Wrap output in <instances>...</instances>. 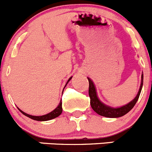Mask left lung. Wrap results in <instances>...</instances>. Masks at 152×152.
Returning a JSON list of instances; mask_svg holds the SVG:
<instances>
[{"instance_id":"1","label":"left lung","mask_w":152,"mask_h":152,"mask_svg":"<svg viewBox=\"0 0 152 152\" xmlns=\"http://www.w3.org/2000/svg\"><path fill=\"white\" fill-rule=\"evenodd\" d=\"M87 79L89 80V95L90 97V105L92 109L100 116L108 118H117L127 114L138 101L140 92H141L142 87H143V75L142 74L141 76V84H140L139 91H138L136 97L127 104L122 105L121 107H117V108H114V107L109 106V105H107L102 103L97 97L96 89H95L93 81L89 78H87Z\"/></svg>"}]
</instances>
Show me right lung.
Instances as JSON below:
<instances>
[{"mask_svg":"<svg viewBox=\"0 0 152 152\" xmlns=\"http://www.w3.org/2000/svg\"><path fill=\"white\" fill-rule=\"evenodd\" d=\"M72 76L71 78H70L69 79H68V81H67L66 84H65V87H66L67 84L68 83V81L71 79ZM65 87H64V89H65ZM63 89V90H64ZM19 110L20 111V112L22 113V114H23L24 115H25L26 116H28V117L30 118V119H33V120H36V121H48V120H51V119H55V118L57 117V116H60V114H62V111H63V108H62V102L61 100H60V103H59L58 106L57 107V108H55V109H54L53 111H52V112L49 113V114H45V115H43V116H32V115H30V114H26V113L23 112V111H21V110L19 108Z\"/></svg>","mask_w":152,"mask_h":152,"instance_id":"obj_1","label":"right lung"}]
</instances>
